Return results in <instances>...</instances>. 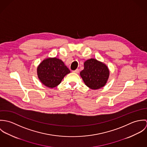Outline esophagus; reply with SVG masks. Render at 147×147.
Here are the masks:
<instances>
[{
	"label": "esophagus",
	"instance_id": "esophagus-1",
	"mask_svg": "<svg viewBox=\"0 0 147 147\" xmlns=\"http://www.w3.org/2000/svg\"><path fill=\"white\" fill-rule=\"evenodd\" d=\"M73 72L76 73V74H78V73L79 72V69H76L73 71Z\"/></svg>",
	"mask_w": 147,
	"mask_h": 147
}]
</instances>
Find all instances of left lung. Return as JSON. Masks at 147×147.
<instances>
[{"label":"left lung","instance_id":"obj_1","mask_svg":"<svg viewBox=\"0 0 147 147\" xmlns=\"http://www.w3.org/2000/svg\"><path fill=\"white\" fill-rule=\"evenodd\" d=\"M84 64V69L80 74L85 85L92 89H98L103 87L109 76L107 66L94 59L87 60Z\"/></svg>","mask_w":147,"mask_h":147}]
</instances>
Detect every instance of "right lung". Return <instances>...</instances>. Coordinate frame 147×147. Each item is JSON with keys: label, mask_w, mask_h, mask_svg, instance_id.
I'll return each instance as SVG.
<instances>
[{"label": "right lung", "mask_w": 147, "mask_h": 147, "mask_svg": "<svg viewBox=\"0 0 147 147\" xmlns=\"http://www.w3.org/2000/svg\"><path fill=\"white\" fill-rule=\"evenodd\" d=\"M70 72L63 62L56 58L43 61L37 67L39 79L45 86L54 88L61 83L63 78Z\"/></svg>", "instance_id": "obj_1"}]
</instances>
